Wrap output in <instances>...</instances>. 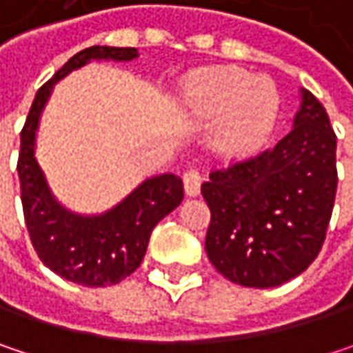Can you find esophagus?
I'll list each match as a JSON object with an SVG mask.
<instances>
[{
  "label": "esophagus",
  "instance_id": "esophagus-1",
  "mask_svg": "<svg viewBox=\"0 0 353 353\" xmlns=\"http://www.w3.org/2000/svg\"><path fill=\"white\" fill-rule=\"evenodd\" d=\"M200 183H202V176L196 170H185L183 172V188L188 196H198L200 194Z\"/></svg>",
  "mask_w": 353,
  "mask_h": 353
}]
</instances>
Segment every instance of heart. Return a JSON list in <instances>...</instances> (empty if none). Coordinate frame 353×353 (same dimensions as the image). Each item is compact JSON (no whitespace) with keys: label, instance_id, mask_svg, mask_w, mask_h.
Masks as SVG:
<instances>
[{"label":"heart","instance_id":"obj_1","mask_svg":"<svg viewBox=\"0 0 353 353\" xmlns=\"http://www.w3.org/2000/svg\"><path fill=\"white\" fill-rule=\"evenodd\" d=\"M185 104L198 120H221L216 143L231 157H245L270 139L280 96L270 79L241 69H206L185 85Z\"/></svg>","mask_w":353,"mask_h":353}]
</instances>
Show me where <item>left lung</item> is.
I'll return each instance as SVG.
<instances>
[{"label": "left lung", "mask_w": 353, "mask_h": 353, "mask_svg": "<svg viewBox=\"0 0 353 353\" xmlns=\"http://www.w3.org/2000/svg\"><path fill=\"white\" fill-rule=\"evenodd\" d=\"M337 137L325 106L303 90L294 128L270 151L212 170L206 253L227 280L280 286L319 255L337 192Z\"/></svg>", "instance_id": "obj_1"}]
</instances>
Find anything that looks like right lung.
<instances>
[{
    "label": "right lung",
    "instance_id": "add662e5",
    "mask_svg": "<svg viewBox=\"0 0 353 353\" xmlns=\"http://www.w3.org/2000/svg\"><path fill=\"white\" fill-rule=\"evenodd\" d=\"M134 57L137 48L90 46L79 50L36 92L20 132L18 177L32 247L46 268L81 286H114L141 265L151 231L183 200V183L174 174L149 177L106 214L77 216L59 206L36 163V126L57 79L92 59L130 61Z\"/></svg>",
    "mask_w": 353,
    "mask_h": 353
}]
</instances>
